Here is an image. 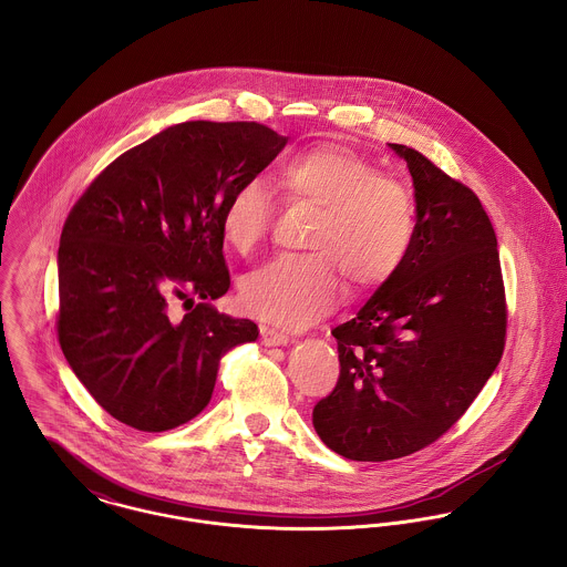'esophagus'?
<instances>
[{
  "instance_id": "obj_1",
  "label": "esophagus",
  "mask_w": 567,
  "mask_h": 567,
  "mask_svg": "<svg viewBox=\"0 0 567 567\" xmlns=\"http://www.w3.org/2000/svg\"><path fill=\"white\" fill-rule=\"evenodd\" d=\"M261 342H264L266 347H285V344H289V336H287V333L276 332L274 328L261 326Z\"/></svg>"
}]
</instances>
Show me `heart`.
I'll return each instance as SVG.
<instances>
[{
    "instance_id": "1",
    "label": "heart",
    "mask_w": 567,
    "mask_h": 567,
    "mask_svg": "<svg viewBox=\"0 0 567 567\" xmlns=\"http://www.w3.org/2000/svg\"><path fill=\"white\" fill-rule=\"evenodd\" d=\"M291 200L319 212L308 239L312 255H280L239 282L246 312L300 330L326 317L340 298L336 265L358 289L388 282L399 271L415 235V207L409 190L377 175L364 156L340 145H317L291 156L278 173ZM274 218L264 179L241 182L223 207V235L237 252H250Z\"/></svg>"
}]
</instances>
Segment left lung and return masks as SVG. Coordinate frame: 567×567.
I'll use <instances>...</instances> for the list:
<instances>
[{
    "instance_id": "obj_1",
    "label": "left lung",
    "mask_w": 567,
    "mask_h": 567,
    "mask_svg": "<svg viewBox=\"0 0 567 567\" xmlns=\"http://www.w3.org/2000/svg\"><path fill=\"white\" fill-rule=\"evenodd\" d=\"M413 179L415 235L399 271L333 328L340 377L312 411L349 461L409 456L452 429L499 364L505 296L480 199L420 152L388 143Z\"/></svg>"
}]
</instances>
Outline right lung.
<instances>
[{
  "label": "right lung",
  "instance_id": "add662e5",
  "mask_svg": "<svg viewBox=\"0 0 567 567\" xmlns=\"http://www.w3.org/2000/svg\"><path fill=\"white\" fill-rule=\"evenodd\" d=\"M289 136L257 122H184L113 161L60 237L58 333L68 364L122 424L163 433L212 399L220 360L259 328L212 308L229 291L223 207ZM200 303L173 320V299Z\"/></svg>",
  "mask_w": 567,
  "mask_h": 567
}]
</instances>
